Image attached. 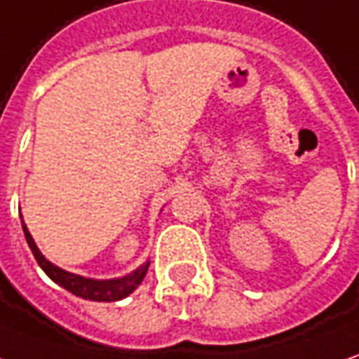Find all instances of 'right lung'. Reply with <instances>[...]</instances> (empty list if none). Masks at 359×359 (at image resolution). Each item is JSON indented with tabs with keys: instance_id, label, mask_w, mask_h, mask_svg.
<instances>
[{
	"instance_id": "right-lung-1",
	"label": "right lung",
	"mask_w": 359,
	"mask_h": 359,
	"mask_svg": "<svg viewBox=\"0 0 359 359\" xmlns=\"http://www.w3.org/2000/svg\"><path fill=\"white\" fill-rule=\"evenodd\" d=\"M23 231H25V240L29 243V248L35 255L36 263L41 265V269L53 279V281L60 285L62 289H67L72 294H76L80 299H86V301H97V302H114L126 299L128 294L137 289L141 281L145 279V273L149 269V262H145L141 267H137L135 271H131L126 277H119V279H106V281H97V279H86L82 275H74V273H68L65 269H60L57 265L45 259V255L39 251L35 240L31 238V233L27 230L25 222H23Z\"/></svg>"
}]
</instances>
